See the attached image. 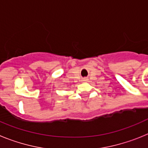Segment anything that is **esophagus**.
<instances>
[{"instance_id": "1", "label": "esophagus", "mask_w": 148, "mask_h": 148, "mask_svg": "<svg viewBox=\"0 0 148 148\" xmlns=\"http://www.w3.org/2000/svg\"><path fill=\"white\" fill-rule=\"evenodd\" d=\"M82 81H83V82H85V81H87V78H83Z\"/></svg>"}]
</instances>
